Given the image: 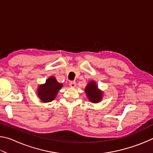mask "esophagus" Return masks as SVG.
Masks as SVG:
<instances>
[{"instance_id": "34e87169", "label": "esophagus", "mask_w": 153, "mask_h": 153, "mask_svg": "<svg viewBox=\"0 0 153 153\" xmlns=\"http://www.w3.org/2000/svg\"><path fill=\"white\" fill-rule=\"evenodd\" d=\"M69 86L71 88H75L76 86V83L74 82H71L69 83Z\"/></svg>"}]
</instances>
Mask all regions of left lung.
I'll return each instance as SVG.
<instances>
[{"label":"left lung","mask_w":153,"mask_h":153,"mask_svg":"<svg viewBox=\"0 0 153 153\" xmlns=\"http://www.w3.org/2000/svg\"><path fill=\"white\" fill-rule=\"evenodd\" d=\"M85 92L89 101L92 103H98L102 100L103 91L98 88L95 81L88 82L85 88Z\"/></svg>","instance_id":"1"}]
</instances>
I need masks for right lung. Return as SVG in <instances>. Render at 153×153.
I'll list each match as a JSON object with an SVG mask.
<instances>
[{
    "instance_id": "add662e5",
    "label": "right lung",
    "mask_w": 153,
    "mask_h": 153,
    "mask_svg": "<svg viewBox=\"0 0 153 153\" xmlns=\"http://www.w3.org/2000/svg\"><path fill=\"white\" fill-rule=\"evenodd\" d=\"M62 87L63 84L58 82L55 76H51L45 84L38 86L37 95L42 102H51L56 98Z\"/></svg>"
}]
</instances>
